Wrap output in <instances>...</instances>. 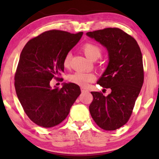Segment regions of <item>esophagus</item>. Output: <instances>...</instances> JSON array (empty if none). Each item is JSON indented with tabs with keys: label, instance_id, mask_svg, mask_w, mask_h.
<instances>
[{
	"label": "esophagus",
	"instance_id": "esophagus-1",
	"mask_svg": "<svg viewBox=\"0 0 159 159\" xmlns=\"http://www.w3.org/2000/svg\"><path fill=\"white\" fill-rule=\"evenodd\" d=\"M81 91H82V93H88V90L87 88H83V87H82V88H81Z\"/></svg>",
	"mask_w": 159,
	"mask_h": 159
}]
</instances>
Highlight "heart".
Segmentation results:
<instances>
[{
    "instance_id": "b5f03b06",
    "label": "heart",
    "mask_w": 159,
    "mask_h": 159,
    "mask_svg": "<svg viewBox=\"0 0 159 159\" xmlns=\"http://www.w3.org/2000/svg\"><path fill=\"white\" fill-rule=\"evenodd\" d=\"M84 55L89 60L96 61L101 57L102 54V50L98 45L93 43H86L82 47ZM71 54V53H66L64 56L63 64L65 68H69L70 66ZM95 76L92 73H84V72H75L69 75L68 80L69 82H73L76 84L80 86H87L90 82L94 81Z\"/></svg>"
}]
</instances>
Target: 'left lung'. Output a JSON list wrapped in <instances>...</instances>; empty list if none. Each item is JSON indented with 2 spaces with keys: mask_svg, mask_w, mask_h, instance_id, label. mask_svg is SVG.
I'll return each mask as SVG.
<instances>
[{
  "mask_svg": "<svg viewBox=\"0 0 159 159\" xmlns=\"http://www.w3.org/2000/svg\"><path fill=\"white\" fill-rule=\"evenodd\" d=\"M108 51L107 67L97 83L111 92L103 95L91 92V116L100 127L115 130L129 120L143 86V56L137 41L119 28H106L87 32Z\"/></svg>",
  "mask_w": 159,
  "mask_h": 159,
  "instance_id": "left-lung-1",
  "label": "left lung"
}]
</instances>
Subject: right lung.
<instances>
[{"mask_svg": "<svg viewBox=\"0 0 159 159\" xmlns=\"http://www.w3.org/2000/svg\"><path fill=\"white\" fill-rule=\"evenodd\" d=\"M83 32L71 34L50 30L30 40L21 51L14 77L18 99L28 117L40 127L49 128L64 120L81 93L79 85L50 82L64 72V56L79 42Z\"/></svg>", "mask_w": 159, "mask_h": 159, "instance_id": "right-lung-1", "label": "right lung"}]
</instances>
